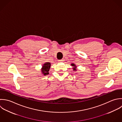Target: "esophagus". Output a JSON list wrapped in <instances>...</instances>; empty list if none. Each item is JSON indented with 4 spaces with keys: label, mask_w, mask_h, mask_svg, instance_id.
<instances>
[{
    "label": "esophagus",
    "mask_w": 122,
    "mask_h": 122,
    "mask_svg": "<svg viewBox=\"0 0 122 122\" xmlns=\"http://www.w3.org/2000/svg\"><path fill=\"white\" fill-rule=\"evenodd\" d=\"M64 61V59H61V60H59V62H63Z\"/></svg>",
    "instance_id": "esophagus-1"
}]
</instances>
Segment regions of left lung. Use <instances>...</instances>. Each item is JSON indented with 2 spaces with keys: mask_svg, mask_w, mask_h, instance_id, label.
I'll return each instance as SVG.
<instances>
[{
  "mask_svg": "<svg viewBox=\"0 0 122 122\" xmlns=\"http://www.w3.org/2000/svg\"><path fill=\"white\" fill-rule=\"evenodd\" d=\"M71 66H73V70L74 71H76V66L75 64H71Z\"/></svg>",
  "mask_w": 122,
  "mask_h": 122,
  "instance_id": "left-lung-1",
  "label": "left lung"
}]
</instances>
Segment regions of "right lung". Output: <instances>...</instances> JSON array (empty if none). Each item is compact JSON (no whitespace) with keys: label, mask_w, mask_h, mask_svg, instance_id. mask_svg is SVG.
I'll list each match as a JSON object with an SVG mask.
<instances>
[{"label":"right lung","mask_w":122,"mask_h":122,"mask_svg":"<svg viewBox=\"0 0 122 122\" xmlns=\"http://www.w3.org/2000/svg\"><path fill=\"white\" fill-rule=\"evenodd\" d=\"M51 63L49 62H46L43 65L41 69V73L44 76H46L49 74V69L51 66Z\"/></svg>","instance_id":"add662e5"}]
</instances>
